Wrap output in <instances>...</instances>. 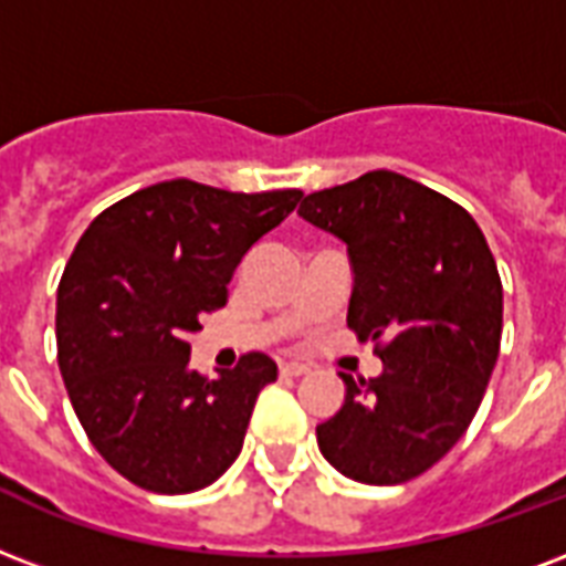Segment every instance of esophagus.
<instances>
[{"label":"esophagus","instance_id":"esophagus-1","mask_svg":"<svg viewBox=\"0 0 566 566\" xmlns=\"http://www.w3.org/2000/svg\"><path fill=\"white\" fill-rule=\"evenodd\" d=\"M279 370H282L284 377H302V374H308V365L300 359H282L279 361Z\"/></svg>","mask_w":566,"mask_h":566}]
</instances>
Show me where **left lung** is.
Here are the masks:
<instances>
[{
  "label": "left lung",
  "instance_id": "1",
  "mask_svg": "<svg viewBox=\"0 0 566 566\" xmlns=\"http://www.w3.org/2000/svg\"><path fill=\"white\" fill-rule=\"evenodd\" d=\"M305 222L347 243V326L377 340L382 374H340L347 395L317 446L359 484L412 481L457 446L484 400L502 344V279L463 207L398 171L302 198Z\"/></svg>",
  "mask_w": 566,
  "mask_h": 566
}]
</instances>
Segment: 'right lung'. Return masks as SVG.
<instances>
[{
	"mask_svg": "<svg viewBox=\"0 0 566 566\" xmlns=\"http://www.w3.org/2000/svg\"><path fill=\"white\" fill-rule=\"evenodd\" d=\"M300 198L163 180L106 207L73 249L55 300L59 368L92 446L142 490L196 493L240 454L279 368L245 353L207 379L189 368V335Z\"/></svg>",
	"mask_w": 566,
	"mask_h": 566,
	"instance_id": "obj_1",
	"label": "right lung"
}]
</instances>
